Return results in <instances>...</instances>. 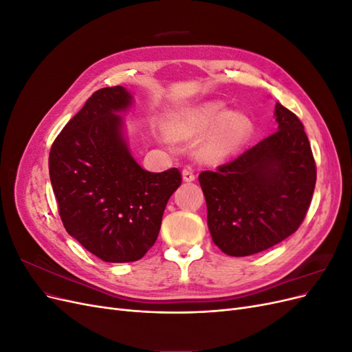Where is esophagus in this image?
<instances>
[{"mask_svg": "<svg viewBox=\"0 0 352 352\" xmlns=\"http://www.w3.org/2000/svg\"><path fill=\"white\" fill-rule=\"evenodd\" d=\"M182 177H184L185 182H194V180H195L194 170L190 168V167H185V168L182 170Z\"/></svg>", "mask_w": 352, "mask_h": 352, "instance_id": "esophagus-1", "label": "esophagus"}]
</instances>
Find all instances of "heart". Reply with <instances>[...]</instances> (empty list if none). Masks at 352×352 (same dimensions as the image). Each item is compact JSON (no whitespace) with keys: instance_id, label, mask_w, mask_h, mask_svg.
I'll use <instances>...</instances> for the list:
<instances>
[{"instance_id":"obj_1","label":"heart","mask_w":352,"mask_h":352,"mask_svg":"<svg viewBox=\"0 0 352 352\" xmlns=\"http://www.w3.org/2000/svg\"><path fill=\"white\" fill-rule=\"evenodd\" d=\"M198 146V157L206 162H219L236 153L252 133V122L241 111L226 113L220 101H208L177 113L167 123V131L176 140L201 136L209 127Z\"/></svg>"}]
</instances>
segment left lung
I'll return each mask as SVG.
<instances>
[{
	"label": "left lung",
	"mask_w": 352,
	"mask_h": 352,
	"mask_svg": "<svg viewBox=\"0 0 352 352\" xmlns=\"http://www.w3.org/2000/svg\"><path fill=\"white\" fill-rule=\"evenodd\" d=\"M278 129L216 172L199 175L212 242L232 257L261 252L302 223L316 186V162L298 117L274 107Z\"/></svg>",
	"instance_id": "1"
}]
</instances>
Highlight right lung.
I'll list each match as a JSON object with an SVG mask.
<instances>
[{"label":"right lung","mask_w":352,"mask_h":352,"mask_svg":"<svg viewBox=\"0 0 352 352\" xmlns=\"http://www.w3.org/2000/svg\"><path fill=\"white\" fill-rule=\"evenodd\" d=\"M132 104L123 87L92 94L50 151V179L63 225L98 258L129 263L157 241L177 168L151 173L135 162L117 113Z\"/></svg>","instance_id":"add662e5"}]
</instances>
